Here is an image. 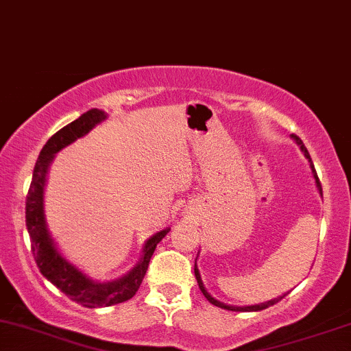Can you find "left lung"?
<instances>
[{
	"instance_id": "left-lung-1",
	"label": "left lung",
	"mask_w": 351,
	"mask_h": 351,
	"mask_svg": "<svg viewBox=\"0 0 351 351\" xmlns=\"http://www.w3.org/2000/svg\"><path fill=\"white\" fill-rule=\"evenodd\" d=\"M293 140H295V143L299 145L300 147V150L304 152V155H305V158L308 160V163H310V168H312V173H313V178H315V183H317V188H318V191H320V195H322V184H320V181H318V176H317V171H315V168H313V163H312V158H310V155H308V152H307V148H305V145H304V142H302V140L299 138V136L297 135H291ZM195 276H196V280H198V285H199V289H201V292H203V295L206 297V299L209 300V304H213V305H216V307H221V308H226V310H234V312H259V310H264V308H267V307H271V305H274V304H277V302H279L282 297H277V299H272V300H269V302H264V304H257V305H251V307H236V305H226V304H223V302H219V300H216L215 297L211 295V293H208V291L206 289H204V285H203V280H201V276H199V271H198V267H196V263H195Z\"/></svg>"
}]
</instances>
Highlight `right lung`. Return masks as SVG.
Here are the masks:
<instances>
[{"label":"right lung","instance_id":"1","mask_svg":"<svg viewBox=\"0 0 351 351\" xmlns=\"http://www.w3.org/2000/svg\"><path fill=\"white\" fill-rule=\"evenodd\" d=\"M106 119V112L99 110V108H90L77 120L56 132L39 153L33 171V181H31L29 191L26 196V226L31 237V251H33L39 271L71 300L88 308L108 307V305L122 304V302L132 299L147 274L148 263L155 252L156 244L170 232V228H167L153 234L143 245L140 263L123 277L112 282L92 280L74 264L64 259L56 247L54 241L47 231L46 217H44V186H46L47 168H49L56 153L75 142L80 136L87 135L95 125L104 122Z\"/></svg>","mask_w":351,"mask_h":351}]
</instances>
